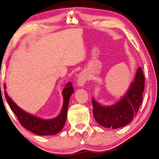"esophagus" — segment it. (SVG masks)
<instances>
[{
    "label": "esophagus",
    "mask_w": 159,
    "mask_h": 159,
    "mask_svg": "<svg viewBox=\"0 0 159 159\" xmlns=\"http://www.w3.org/2000/svg\"><path fill=\"white\" fill-rule=\"evenodd\" d=\"M88 80V76L87 75H86L85 73H83V72H82V73H80L79 76H78V85H79V86H83L84 85L85 83Z\"/></svg>",
    "instance_id": "esophagus-1"
}]
</instances>
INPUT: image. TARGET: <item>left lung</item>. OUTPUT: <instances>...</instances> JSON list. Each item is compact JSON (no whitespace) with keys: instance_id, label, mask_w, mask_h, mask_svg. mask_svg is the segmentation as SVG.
Listing matches in <instances>:
<instances>
[{"instance_id":"left-lung-1","label":"left lung","mask_w":159,"mask_h":159,"mask_svg":"<svg viewBox=\"0 0 159 159\" xmlns=\"http://www.w3.org/2000/svg\"><path fill=\"white\" fill-rule=\"evenodd\" d=\"M144 88V76L139 67L127 93L117 103L104 107L93 99V112L96 121L104 128L113 129L128 125L135 117L141 105Z\"/></svg>"}]
</instances>
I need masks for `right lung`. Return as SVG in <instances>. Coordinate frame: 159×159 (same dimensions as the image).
<instances>
[{"instance_id":"add662e5","label":"right lung","mask_w":159,"mask_h":159,"mask_svg":"<svg viewBox=\"0 0 159 159\" xmlns=\"http://www.w3.org/2000/svg\"><path fill=\"white\" fill-rule=\"evenodd\" d=\"M4 89H5V84ZM73 93L74 88L72 87V83H68L62 92L64 104L60 115L57 117L49 120L43 119L23 111L12 100L11 98H9L5 90V96L10 109L15 113L20 124L23 127L39 135H51L60 132L65 124L69 99Z\"/></svg>"}]
</instances>
